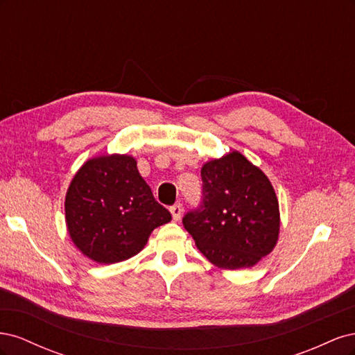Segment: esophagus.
Returning a JSON list of instances; mask_svg holds the SVG:
<instances>
[{
	"label": "esophagus",
	"mask_w": 355,
	"mask_h": 355,
	"mask_svg": "<svg viewBox=\"0 0 355 355\" xmlns=\"http://www.w3.org/2000/svg\"><path fill=\"white\" fill-rule=\"evenodd\" d=\"M182 211H184V209H182V204L180 202H176L175 206L170 207V213H171V216H173V220H179L180 219Z\"/></svg>",
	"instance_id": "34e87169"
}]
</instances>
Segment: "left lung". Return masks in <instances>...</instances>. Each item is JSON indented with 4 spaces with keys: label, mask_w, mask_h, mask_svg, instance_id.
Wrapping results in <instances>:
<instances>
[{
    "label": "left lung",
    "mask_w": 355,
    "mask_h": 355,
    "mask_svg": "<svg viewBox=\"0 0 355 355\" xmlns=\"http://www.w3.org/2000/svg\"><path fill=\"white\" fill-rule=\"evenodd\" d=\"M201 180V204L182 219L198 250L223 270L250 268L270 254L280 210L263 171L234 151L204 164Z\"/></svg>",
    "instance_id": "left-lung-1"
}]
</instances>
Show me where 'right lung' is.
Masks as SVG:
<instances>
[{
    "instance_id": "add662e5",
    "label": "right lung",
    "mask_w": 355,
    "mask_h": 355,
    "mask_svg": "<svg viewBox=\"0 0 355 355\" xmlns=\"http://www.w3.org/2000/svg\"><path fill=\"white\" fill-rule=\"evenodd\" d=\"M68 232L78 250L98 263H116L141 252L151 232L171 220L154 198L130 155L85 161L65 198Z\"/></svg>"
}]
</instances>
